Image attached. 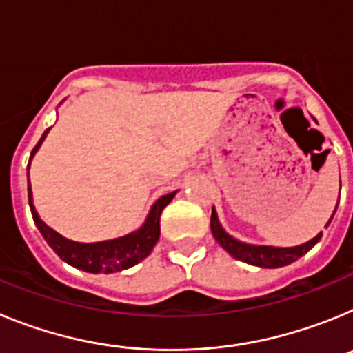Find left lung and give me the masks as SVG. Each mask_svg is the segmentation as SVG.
Listing matches in <instances>:
<instances>
[{"label": "left lung", "instance_id": "obj_1", "mask_svg": "<svg viewBox=\"0 0 353 353\" xmlns=\"http://www.w3.org/2000/svg\"><path fill=\"white\" fill-rule=\"evenodd\" d=\"M330 219H332V217H330ZM210 230L214 239L221 244V248L226 249L233 258H236V260L240 261H245V263L249 265L265 267V269H277V267H285V265L297 261L299 258L304 256L305 252L310 251V249L316 244L318 240L322 239V233H318L313 240H310V242H305V244L302 245H297V248H270V245L242 244V242H239V240H235L233 236L228 235L223 228H221L219 221H217V214H215L214 208H212Z\"/></svg>", "mask_w": 353, "mask_h": 353}]
</instances>
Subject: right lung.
<instances>
[{"instance_id": "add662e5", "label": "right lung", "mask_w": 353, "mask_h": 353, "mask_svg": "<svg viewBox=\"0 0 353 353\" xmlns=\"http://www.w3.org/2000/svg\"><path fill=\"white\" fill-rule=\"evenodd\" d=\"M48 132L49 129H46V132H43L42 138H40V141L37 143V146L33 148V152H31V157L35 155V152L39 150V146L42 145L43 138H46V134ZM30 162H28V171H30ZM174 194H176V191L170 192V194H164L162 198L157 199V203H155L154 207H152V210H150L148 219H146V223L139 228L138 232L130 233V235L127 236H121V239L108 240V242L79 244V242H72V240L61 236L60 233H56L54 230H51L48 224L40 219L35 207H33V201H31L30 173H28V201H30L31 215H33V221H35L37 228L40 230V233H42V236L46 239V242L54 249V252L61 258V260L70 263L72 267L93 274L120 272V270L129 269L132 265L145 260L150 252H152L154 245L157 244L159 235H161V224H159L161 214L162 210H164V207L170 205V201L173 199Z\"/></svg>"}]
</instances>
